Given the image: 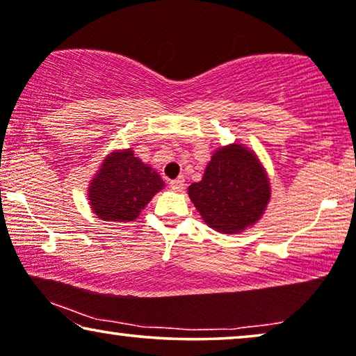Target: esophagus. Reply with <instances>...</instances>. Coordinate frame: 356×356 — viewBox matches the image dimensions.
<instances>
[{
  "label": "esophagus",
  "mask_w": 356,
  "mask_h": 356,
  "mask_svg": "<svg viewBox=\"0 0 356 356\" xmlns=\"http://www.w3.org/2000/svg\"><path fill=\"white\" fill-rule=\"evenodd\" d=\"M184 179H174L169 182V187H171V190H174V192H182L184 190Z\"/></svg>",
  "instance_id": "1"
}]
</instances>
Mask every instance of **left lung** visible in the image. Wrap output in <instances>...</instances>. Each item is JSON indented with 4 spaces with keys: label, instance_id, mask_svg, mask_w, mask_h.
I'll list each match as a JSON object with an SVG mask.
<instances>
[{
    "label": "left lung",
    "instance_id": "8db88e82",
    "mask_svg": "<svg viewBox=\"0 0 356 356\" xmlns=\"http://www.w3.org/2000/svg\"><path fill=\"white\" fill-rule=\"evenodd\" d=\"M269 180L257 156L242 145L219 148L203 179L188 187V197L203 221L219 232L235 234L253 226L269 202Z\"/></svg>",
    "mask_w": 356,
    "mask_h": 356
}]
</instances>
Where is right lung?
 <instances>
[{
	"label": "right lung",
	"instance_id": "right-lung-1",
	"mask_svg": "<svg viewBox=\"0 0 356 356\" xmlns=\"http://www.w3.org/2000/svg\"><path fill=\"white\" fill-rule=\"evenodd\" d=\"M163 187L156 171L135 158L132 149H124L104 159L88 188V200L103 221L129 222Z\"/></svg>",
	"mask_w": 356,
	"mask_h": 356
}]
</instances>
